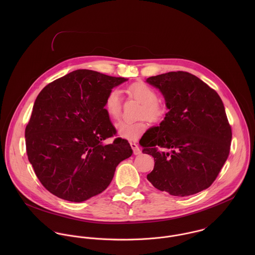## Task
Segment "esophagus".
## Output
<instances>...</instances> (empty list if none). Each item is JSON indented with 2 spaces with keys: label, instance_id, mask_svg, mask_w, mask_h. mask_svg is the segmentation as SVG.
<instances>
[{
  "label": "esophagus",
  "instance_id": "34e87169",
  "mask_svg": "<svg viewBox=\"0 0 255 255\" xmlns=\"http://www.w3.org/2000/svg\"><path fill=\"white\" fill-rule=\"evenodd\" d=\"M130 146H131V148H132V151H133V154H134V155H138V154L141 153V150H140L139 146L137 145L136 143L130 142Z\"/></svg>",
  "mask_w": 255,
  "mask_h": 255
}]
</instances>
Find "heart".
I'll list each match as a JSON object with an SVG mask.
<instances>
[{
    "label": "heart",
    "mask_w": 255,
    "mask_h": 255,
    "mask_svg": "<svg viewBox=\"0 0 255 255\" xmlns=\"http://www.w3.org/2000/svg\"><path fill=\"white\" fill-rule=\"evenodd\" d=\"M128 93L142 104L140 113L141 118H146L150 122H159L164 116V109L158 102L156 91L143 82H135L131 84ZM122 93L119 89L110 90L105 98V109L113 120H119L122 116ZM147 128L145 122L128 123L121 122L117 125V130L121 137L128 140H136L141 136Z\"/></svg>",
    "instance_id": "obj_1"
}]
</instances>
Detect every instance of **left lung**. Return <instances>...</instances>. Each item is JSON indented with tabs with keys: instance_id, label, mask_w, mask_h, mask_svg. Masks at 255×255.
<instances>
[{
	"instance_id": "8db88e82",
	"label": "left lung",
	"mask_w": 255,
	"mask_h": 255,
	"mask_svg": "<svg viewBox=\"0 0 255 255\" xmlns=\"http://www.w3.org/2000/svg\"><path fill=\"white\" fill-rule=\"evenodd\" d=\"M146 82L159 89L169 109L141 144L142 152L155 161L147 180L174 196L208 188L224 166L232 141L231 126L218 93L186 72L151 76Z\"/></svg>"
}]
</instances>
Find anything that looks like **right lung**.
I'll use <instances>...</instances> for the list:
<instances>
[{
    "label": "right lung",
    "instance_id": "add662e5",
    "mask_svg": "<svg viewBox=\"0 0 255 255\" xmlns=\"http://www.w3.org/2000/svg\"><path fill=\"white\" fill-rule=\"evenodd\" d=\"M127 80L77 70L49 83L37 96L25 128L26 152L38 180L54 195L82 202L101 193L117 166L131 156L126 139L104 142L117 132L105 98Z\"/></svg>",
    "mask_w": 255,
    "mask_h": 255
}]
</instances>
